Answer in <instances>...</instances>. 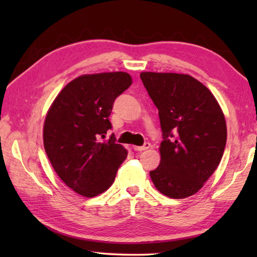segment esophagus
I'll list each match as a JSON object with an SVG mask.
<instances>
[{"label": "esophagus", "instance_id": "34e87169", "mask_svg": "<svg viewBox=\"0 0 257 257\" xmlns=\"http://www.w3.org/2000/svg\"><path fill=\"white\" fill-rule=\"evenodd\" d=\"M151 147L150 143H145L143 146H134V150L137 151V152H142V151H145V150H149Z\"/></svg>", "mask_w": 257, "mask_h": 257}]
</instances>
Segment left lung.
<instances>
[{"mask_svg": "<svg viewBox=\"0 0 257 257\" xmlns=\"http://www.w3.org/2000/svg\"><path fill=\"white\" fill-rule=\"evenodd\" d=\"M141 79L159 110L163 141L161 162L150 175L171 198L196 194L222 159L227 124L219 103L189 75L142 72Z\"/></svg>", "mask_w": 257, "mask_h": 257, "instance_id": "left-lung-1", "label": "left lung"}]
</instances>
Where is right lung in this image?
Segmentation results:
<instances>
[{
	"label": "right lung",
	"mask_w": 257,
	"mask_h": 257,
	"mask_svg": "<svg viewBox=\"0 0 257 257\" xmlns=\"http://www.w3.org/2000/svg\"><path fill=\"white\" fill-rule=\"evenodd\" d=\"M133 79L127 72L76 78L61 90L44 122V147L60 179L77 194L94 197L108 189L128 152L115 143L108 116Z\"/></svg>",
	"instance_id": "right-lung-1"
}]
</instances>
